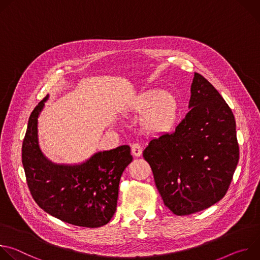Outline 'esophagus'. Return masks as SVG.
Masks as SVG:
<instances>
[{
  "label": "esophagus",
  "mask_w": 260,
  "mask_h": 260,
  "mask_svg": "<svg viewBox=\"0 0 260 260\" xmlns=\"http://www.w3.org/2000/svg\"><path fill=\"white\" fill-rule=\"evenodd\" d=\"M132 153H133V155H135L137 157L142 155V147L139 143L132 144Z\"/></svg>",
  "instance_id": "34e87169"
}]
</instances>
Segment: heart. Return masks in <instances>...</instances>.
<instances>
[{"instance_id":"heart-1","label":"heart","mask_w":260,"mask_h":260,"mask_svg":"<svg viewBox=\"0 0 260 260\" xmlns=\"http://www.w3.org/2000/svg\"><path fill=\"white\" fill-rule=\"evenodd\" d=\"M134 110L144 113L142 125L147 133L162 134L169 132L177 122L180 105L174 93L152 89L141 93L135 100Z\"/></svg>"}]
</instances>
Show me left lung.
<instances>
[{
    "mask_svg": "<svg viewBox=\"0 0 260 260\" xmlns=\"http://www.w3.org/2000/svg\"><path fill=\"white\" fill-rule=\"evenodd\" d=\"M190 91V111L175 132L151 140L143 151L164 204L178 216L223 198L240 157L236 120L226 102L199 73Z\"/></svg>",
    "mask_w": 260,
    "mask_h": 260,
    "instance_id": "1",
    "label": "left lung"
}]
</instances>
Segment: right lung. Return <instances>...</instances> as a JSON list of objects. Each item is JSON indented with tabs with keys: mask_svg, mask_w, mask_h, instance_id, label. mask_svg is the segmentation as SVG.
I'll return each instance as SVG.
<instances>
[{
	"mask_svg": "<svg viewBox=\"0 0 260 260\" xmlns=\"http://www.w3.org/2000/svg\"><path fill=\"white\" fill-rule=\"evenodd\" d=\"M48 96L35 107L22 143V165L30 194L38 206L67 223L95 229L113 217L119 181L132 162L127 145L98 152L81 165L48 160L38 143V117Z\"/></svg>",
	"mask_w": 260,
	"mask_h": 260,
	"instance_id": "obj_1",
	"label": "right lung"
}]
</instances>
